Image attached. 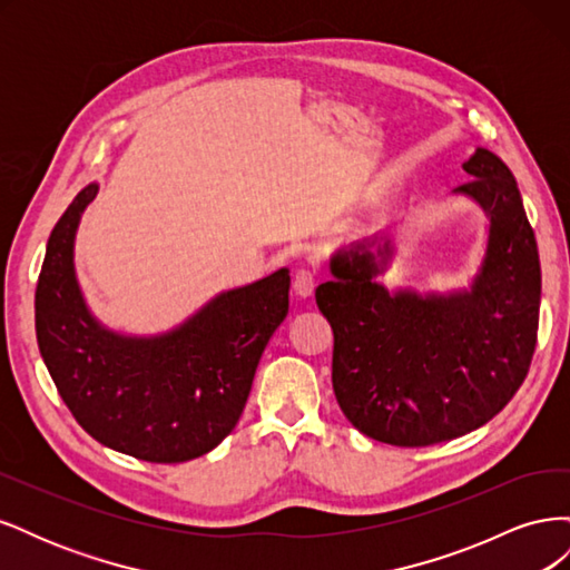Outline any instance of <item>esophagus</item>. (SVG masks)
Instances as JSON below:
<instances>
[{
	"instance_id": "obj_1",
	"label": "esophagus",
	"mask_w": 570,
	"mask_h": 570,
	"mask_svg": "<svg viewBox=\"0 0 570 570\" xmlns=\"http://www.w3.org/2000/svg\"><path fill=\"white\" fill-rule=\"evenodd\" d=\"M316 283H318V275H316V271L302 268V271H297V275H295V283H292V287H295V292H297L299 297H312V292H314Z\"/></svg>"
}]
</instances>
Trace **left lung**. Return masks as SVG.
Returning a JSON list of instances; mask_svg holds the SVG:
<instances>
[{"instance_id":"8db88e82","label":"left lung","mask_w":570,"mask_h":570,"mask_svg":"<svg viewBox=\"0 0 570 570\" xmlns=\"http://www.w3.org/2000/svg\"><path fill=\"white\" fill-rule=\"evenodd\" d=\"M454 195L490 218L469 289L390 292L375 278L387 235L340 249L316 304L335 335L333 390L350 423L377 442L428 446L461 438L502 411L525 381L538 342L540 254L509 166L478 147Z\"/></svg>"}]
</instances>
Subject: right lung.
I'll list each match as a JSON object with an SVG mask.
<instances>
[{"mask_svg": "<svg viewBox=\"0 0 570 570\" xmlns=\"http://www.w3.org/2000/svg\"><path fill=\"white\" fill-rule=\"evenodd\" d=\"M97 189L82 187L49 235L36 289L45 366L97 442L151 463L197 459L243 416L258 358L287 316L289 271L220 292L168 333H114L85 304L73 266L78 223Z\"/></svg>", "mask_w": 570, "mask_h": 570, "instance_id": "1", "label": "right lung"}]
</instances>
